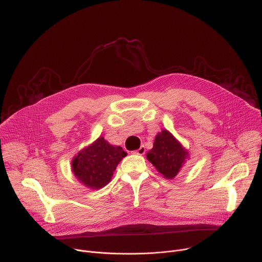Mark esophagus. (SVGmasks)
Here are the masks:
<instances>
[{
  "label": "esophagus",
  "instance_id": "esophagus-1",
  "mask_svg": "<svg viewBox=\"0 0 262 262\" xmlns=\"http://www.w3.org/2000/svg\"><path fill=\"white\" fill-rule=\"evenodd\" d=\"M133 152H134V154H137V155H144V154H145V146H144V145H141L140 147H139V149L134 150Z\"/></svg>",
  "mask_w": 262,
  "mask_h": 262
}]
</instances>
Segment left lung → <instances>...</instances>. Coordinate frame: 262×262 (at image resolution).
Instances as JSON below:
<instances>
[{
  "label": "left lung",
  "mask_w": 262,
  "mask_h": 262,
  "mask_svg": "<svg viewBox=\"0 0 262 262\" xmlns=\"http://www.w3.org/2000/svg\"><path fill=\"white\" fill-rule=\"evenodd\" d=\"M147 159L167 179L175 178L185 162L187 152L167 130H162L155 139Z\"/></svg>",
  "instance_id": "obj_1"
}]
</instances>
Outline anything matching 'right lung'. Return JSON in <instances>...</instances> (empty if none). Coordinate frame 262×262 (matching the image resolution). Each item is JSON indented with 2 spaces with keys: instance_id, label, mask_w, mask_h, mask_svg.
<instances>
[{
  "instance_id": "1",
  "label": "right lung",
  "mask_w": 262,
  "mask_h": 262,
  "mask_svg": "<svg viewBox=\"0 0 262 262\" xmlns=\"http://www.w3.org/2000/svg\"><path fill=\"white\" fill-rule=\"evenodd\" d=\"M125 156L121 146H113L101 137L76 157L73 171L80 182L98 189L110 182L118 163Z\"/></svg>"
}]
</instances>
